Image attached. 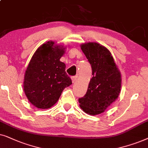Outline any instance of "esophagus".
<instances>
[{
  "label": "esophagus",
  "instance_id": "34e87169",
  "mask_svg": "<svg viewBox=\"0 0 148 148\" xmlns=\"http://www.w3.org/2000/svg\"><path fill=\"white\" fill-rule=\"evenodd\" d=\"M76 79H77V76H72V81L73 83H74V82H76Z\"/></svg>",
  "mask_w": 148,
  "mask_h": 148
}]
</instances>
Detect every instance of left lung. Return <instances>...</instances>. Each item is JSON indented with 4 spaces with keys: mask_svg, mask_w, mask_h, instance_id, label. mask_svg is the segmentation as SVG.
<instances>
[{
    "mask_svg": "<svg viewBox=\"0 0 148 148\" xmlns=\"http://www.w3.org/2000/svg\"><path fill=\"white\" fill-rule=\"evenodd\" d=\"M92 68L88 89L78 99L85 113L95 116L101 114L118 99L121 90L122 78L111 53L106 47L95 42L80 45Z\"/></svg>",
    "mask_w": 148,
    "mask_h": 148,
    "instance_id": "left-lung-1",
    "label": "left lung"
}]
</instances>
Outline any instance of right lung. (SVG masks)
I'll use <instances>...</instances> for the list:
<instances>
[{
	"label": "right lung",
	"mask_w": 148,
	"mask_h": 148,
	"mask_svg": "<svg viewBox=\"0 0 148 148\" xmlns=\"http://www.w3.org/2000/svg\"><path fill=\"white\" fill-rule=\"evenodd\" d=\"M66 47L48 41L36 49L29 61L23 87L28 101L37 108L53 106L64 88L72 83L65 71L66 64L60 61Z\"/></svg>",
	"instance_id": "1"
}]
</instances>
